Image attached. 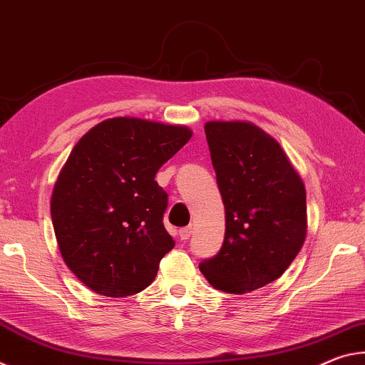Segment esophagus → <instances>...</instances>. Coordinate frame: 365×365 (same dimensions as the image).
Wrapping results in <instances>:
<instances>
[{"instance_id":"obj_1","label":"esophagus","mask_w":365,"mask_h":365,"mask_svg":"<svg viewBox=\"0 0 365 365\" xmlns=\"http://www.w3.org/2000/svg\"><path fill=\"white\" fill-rule=\"evenodd\" d=\"M190 235H192V226H184V228L179 230V237H181L182 241H187Z\"/></svg>"}]
</instances>
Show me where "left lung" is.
Instances as JSON below:
<instances>
[{"mask_svg":"<svg viewBox=\"0 0 365 365\" xmlns=\"http://www.w3.org/2000/svg\"><path fill=\"white\" fill-rule=\"evenodd\" d=\"M205 135L225 205V241L200 262L213 288L244 294L274 282L307 232L306 187L279 143L246 121H208Z\"/></svg>","mask_w":365,"mask_h":365,"instance_id":"left-lung-1","label":"left lung"}]
</instances>
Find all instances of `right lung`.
Instances as JSON below:
<instances>
[{
	"instance_id": "1",
	"label": "right lung",
	"mask_w": 365,
	"mask_h": 365,
	"mask_svg": "<svg viewBox=\"0 0 365 365\" xmlns=\"http://www.w3.org/2000/svg\"><path fill=\"white\" fill-rule=\"evenodd\" d=\"M190 135L186 126L124 116L76 143L53 189L51 220L66 265L92 291L126 297L157 277L175 241L155 175Z\"/></svg>"
}]
</instances>
